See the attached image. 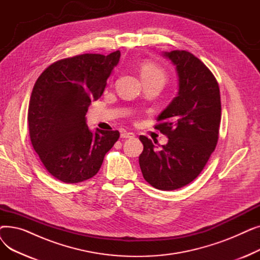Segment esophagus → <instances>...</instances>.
I'll return each mask as SVG.
<instances>
[{
    "label": "esophagus",
    "instance_id": "1",
    "mask_svg": "<svg viewBox=\"0 0 260 260\" xmlns=\"http://www.w3.org/2000/svg\"><path fill=\"white\" fill-rule=\"evenodd\" d=\"M121 138H125V139H133L135 138V134L129 133V132H123L121 134Z\"/></svg>",
    "mask_w": 260,
    "mask_h": 260
}]
</instances>
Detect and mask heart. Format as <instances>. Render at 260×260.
<instances>
[{
	"mask_svg": "<svg viewBox=\"0 0 260 260\" xmlns=\"http://www.w3.org/2000/svg\"><path fill=\"white\" fill-rule=\"evenodd\" d=\"M140 75L143 82H161L165 84L167 80L166 71L154 62H144L140 68Z\"/></svg>",
	"mask_w": 260,
	"mask_h": 260,
	"instance_id": "1",
	"label": "heart"
}]
</instances>
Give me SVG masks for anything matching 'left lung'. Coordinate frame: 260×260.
<instances>
[{
  "label": "left lung",
  "mask_w": 260,
  "mask_h": 260,
  "mask_svg": "<svg viewBox=\"0 0 260 260\" xmlns=\"http://www.w3.org/2000/svg\"><path fill=\"white\" fill-rule=\"evenodd\" d=\"M176 66L177 97L157 118L155 125L169 142L156 148L140 136L139 165L144 179L161 190L178 189L196 179L217 145L221 120L220 91L209 68L185 50L165 52Z\"/></svg>",
  "instance_id": "1"
}]
</instances>
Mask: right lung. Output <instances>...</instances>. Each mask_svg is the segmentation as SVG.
<instances>
[{
	"label": "right lung",
	"mask_w": 260,
	"mask_h": 260,
	"mask_svg": "<svg viewBox=\"0 0 260 260\" xmlns=\"http://www.w3.org/2000/svg\"><path fill=\"white\" fill-rule=\"evenodd\" d=\"M120 54L117 50L59 60L35 83L27 115L30 141L48 173L62 182L93 177L120 137L118 131L91 133L85 118L91 100L102 95Z\"/></svg>",
	"instance_id": "1"
}]
</instances>
